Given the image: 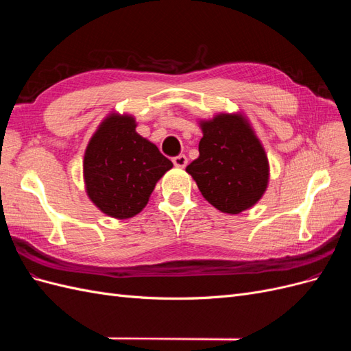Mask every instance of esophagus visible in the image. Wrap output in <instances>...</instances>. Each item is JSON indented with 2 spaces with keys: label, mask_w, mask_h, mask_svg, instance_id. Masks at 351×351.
<instances>
[{
  "label": "esophagus",
  "mask_w": 351,
  "mask_h": 351,
  "mask_svg": "<svg viewBox=\"0 0 351 351\" xmlns=\"http://www.w3.org/2000/svg\"><path fill=\"white\" fill-rule=\"evenodd\" d=\"M173 164L178 168H184L187 165V158L186 155H177L173 158Z\"/></svg>",
  "instance_id": "1"
}]
</instances>
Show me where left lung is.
<instances>
[{
  "label": "left lung",
  "instance_id": "8db88e82",
  "mask_svg": "<svg viewBox=\"0 0 351 351\" xmlns=\"http://www.w3.org/2000/svg\"><path fill=\"white\" fill-rule=\"evenodd\" d=\"M199 158L186 167L202 196L224 214L236 215L262 199L269 184V161L252 123L241 111L199 120Z\"/></svg>",
  "mask_w": 351,
  "mask_h": 351
}]
</instances>
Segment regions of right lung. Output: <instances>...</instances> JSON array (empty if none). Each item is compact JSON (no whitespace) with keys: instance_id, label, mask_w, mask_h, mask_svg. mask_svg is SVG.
<instances>
[{"instance_id":"add662e5","label":"right lung","mask_w":351,"mask_h":351,"mask_svg":"<svg viewBox=\"0 0 351 351\" xmlns=\"http://www.w3.org/2000/svg\"><path fill=\"white\" fill-rule=\"evenodd\" d=\"M136 127L134 115L111 111L92 134L83 156L88 197L102 214L115 219L142 212L156 183L173 168Z\"/></svg>"}]
</instances>
